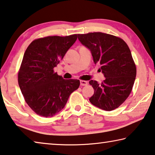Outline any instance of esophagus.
Returning a JSON list of instances; mask_svg holds the SVG:
<instances>
[{"label": "esophagus", "instance_id": "esophagus-1", "mask_svg": "<svg viewBox=\"0 0 155 155\" xmlns=\"http://www.w3.org/2000/svg\"><path fill=\"white\" fill-rule=\"evenodd\" d=\"M88 84V82L87 81L84 80H80V85L81 86H87Z\"/></svg>", "mask_w": 155, "mask_h": 155}]
</instances>
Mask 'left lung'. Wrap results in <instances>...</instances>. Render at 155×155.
I'll return each mask as SVG.
<instances>
[{
	"label": "left lung",
	"mask_w": 155,
	"mask_h": 155,
	"mask_svg": "<svg viewBox=\"0 0 155 155\" xmlns=\"http://www.w3.org/2000/svg\"><path fill=\"white\" fill-rule=\"evenodd\" d=\"M78 39L91 50L95 64L106 79L101 83L89 81L95 92L89 101L97 107L110 111L118 108L130 95L137 68L130 50L124 40L101 32L78 34Z\"/></svg>",
	"instance_id": "obj_1"
}]
</instances>
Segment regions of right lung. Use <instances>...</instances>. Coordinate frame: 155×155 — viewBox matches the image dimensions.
I'll use <instances>...</instances> for the list:
<instances>
[{
  "instance_id": "right-lung-1",
  "label": "right lung",
  "mask_w": 155,
  "mask_h": 155,
  "mask_svg": "<svg viewBox=\"0 0 155 155\" xmlns=\"http://www.w3.org/2000/svg\"><path fill=\"white\" fill-rule=\"evenodd\" d=\"M77 38V34L40 38L25 51L18 81L25 101L37 115H56L79 88V80H64L54 71Z\"/></svg>"
}]
</instances>
